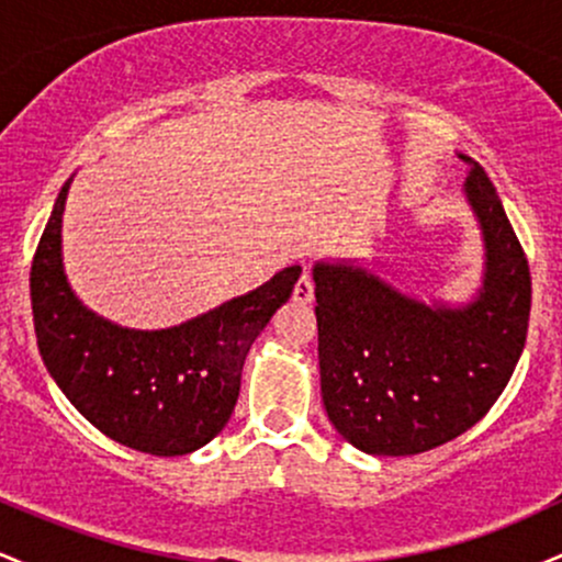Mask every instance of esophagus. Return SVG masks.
Returning <instances> with one entry per match:
<instances>
[{"mask_svg":"<svg viewBox=\"0 0 562 562\" xmlns=\"http://www.w3.org/2000/svg\"><path fill=\"white\" fill-rule=\"evenodd\" d=\"M293 301L301 303V306H306V303L314 301V282H312V277H308L306 272H303V274L299 277V282H295V288H293Z\"/></svg>","mask_w":562,"mask_h":562,"instance_id":"esophagus-1","label":"esophagus"}]
</instances>
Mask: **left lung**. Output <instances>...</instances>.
<instances>
[{
  "mask_svg": "<svg viewBox=\"0 0 562 562\" xmlns=\"http://www.w3.org/2000/svg\"><path fill=\"white\" fill-rule=\"evenodd\" d=\"M465 160V195L486 245L473 303L428 306L362 267H314L322 402L335 430L367 454H420L465 434L524 353L528 259L488 173Z\"/></svg>",
  "mask_w": 562,
  "mask_h": 562,
  "instance_id": "1",
  "label": "left lung"
}]
</instances>
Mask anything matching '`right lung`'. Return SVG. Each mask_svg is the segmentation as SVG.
Returning a JSON list of instances; mask_svg holds the SVG:
<instances>
[{"label":"right lung","instance_id":"1","mask_svg":"<svg viewBox=\"0 0 562 562\" xmlns=\"http://www.w3.org/2000/svg\"><path fill=\"white\" fill-rule=\"evenodd\" d=\"M60 190L31 263V308L47 372L100 434L156 457L190 454L222 434L240 396L250 346L293 293L301 267L169 330L97 317L63 272Z\"/></svg>","mask_w":562,"mask_h":562}]
</instances>
